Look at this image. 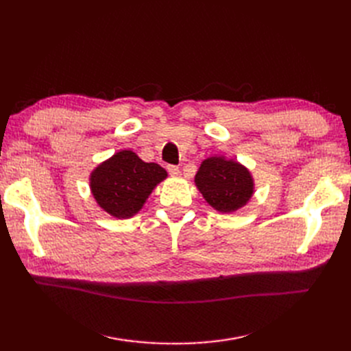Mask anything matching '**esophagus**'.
Returning a JSON list of instances; mask_svg holds the SVG:
<instances>
[{"label": "esophagus", "instance_id": "34e87169", "mask_svg": "<svg viewBox=\"0 0 351 351\" xmlns=\"http://www.w3.org/2000/svg\"><path fill=\"white\" fill-rule=\"evenodd\" d=\"M168 173L171 174V176H178L180 174V168L178 167H176V165H168Z\"/></svg>", "mask_w": 351, "mask_h": 351}]
</instances>
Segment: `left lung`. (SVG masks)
Returning <instances> with one entry per match:
<instances>
[{"label":"left lung","mask_w":351,"mask_h":351,"mask_svg":"<svg viewBox=\"0 0 351 351\" xmlns=\"http://www.w3.org/2000/svg\"><path fill=\"white\" fill-rule=\"evenodd\" d=\"M195 184L208 204L222 214L239 210L254 193L252 173L236 159L226 156H209L202 161Z\"/></svg>","instance_id":"obj_1"}]
</instances>
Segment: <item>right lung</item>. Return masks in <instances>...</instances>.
Listing matches in <instances>:
<instances>
[{
    "instance_id": "add662e5",
    "label": "right lung",
    "mask_w": 351,
    "mask_h": 351,
    "mask_svg": "<svg viewBox=\"0 0 351 351\" xmlns=\"http://www.w3.org/2000/svg\"><path fill=\"white\" fill-rule=\"evenodd\" d=\"M155 162H145L133 151H120L101 162L89 177L93 199L101 209L119 219L139 212L152 190L167 178Z\"/></svg>"
}]
</instances>
